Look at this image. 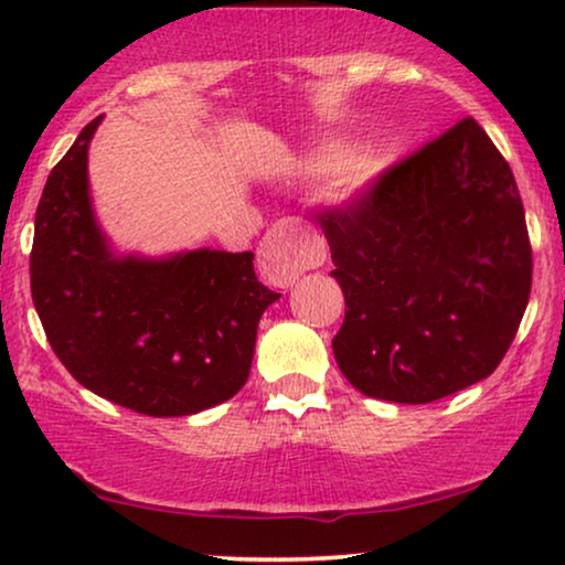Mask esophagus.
<instances>
[{"instance_id": "obj_1", "label": "esophagus", "mask_w": 565, "mask_h": 565, "mask_svg": "<svg viewBox=\"0 0 565 565\" xmlns=\"http://www.w3.org/2000/svg\"><path fill=\"white\" fill-rule=\"evenodd\" d=\"M323 262V246L311 228L296 218L277 221L259 244V275L277 288H290L306 269Z\"/></svg>"}]
</instances>
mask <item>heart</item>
Here are the masks:
<instances>
[{
    "mask_svg": "<svg viewBox=\"0 0 565 565\" xmlns=\"http://www.w3.org/2000/svg\"><path fill=\"white\" fill-rule=\"evenodd\" d=\"M327 164L331 167V164H334V159H327Z\"/></svg>",
    "mask_w": 565,
    "mask_h": 565,
    "instance_id": "1",
    "label": "heart"
}]
</instances>
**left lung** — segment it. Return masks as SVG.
Listing matches in <instances>:
<instances>
[{
	"label": "left lung",
	"mask_w": 565,
	"mask_h": 565,
	"mask_svg": "<svg viewBox=\"0 0 565 565\" xmlns=\"http://www.w3.org/2000/svg\"><path fill=\"white\" fill-rule=\"evenodd\" d=\"M344 323L337 365L365 396L429 404L489 377L532 288V246L509 161L473 118L316 213Z\"/></svg>",
	"instance_id": "1"
}]
</instances>
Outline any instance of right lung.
Returning a JSON list of instances; mask_svg holds the SVG:
<instances>
[{"instance_id":"add662e5","label":"right lung","mask_w":565,"mask_h":565,"mask_svg":"<svg viewBox=\"0 0 565 565\" xmlns=\"http://www.w3.org/2000/svg\"><path fill=\"white\" fill-rule=\"evenodd\" d=\"M99 120L51 169L38 203L35 311L84 388L136 414H198L242 391L257 323L280 296L257 280L252 252L115 259L87 192V146Z\"/></svg>"}]
</instances>
